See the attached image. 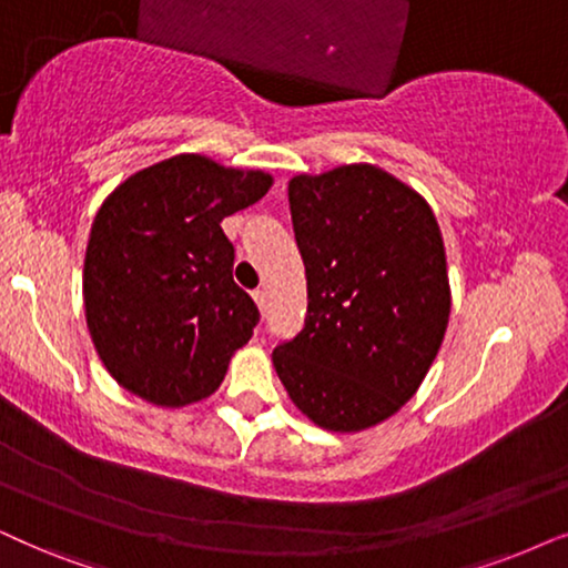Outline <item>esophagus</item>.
Wrapping results in <instances>:
<instances>
[{"label":"esophagus","instance_id":"1","mask_svg":"<svg viewBox=\"0 0 568 568\" xmlns=\"http://www.w3.org/2000/svg\"><path fill=\"white\" fill-rule=\"evenodd\" d=\"M253 300H255L257 311H261L263 315H266V292H263V290H255V292H253Z\"/></svg>","mask_w":568,"mask_h":568}]
</instances>
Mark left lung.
Segmentation results:
<instances>
[{
  "label": "left lung",
  "mask_w": 568,
  "mask_h": 568,
  "mask_svg": "<svg viewBox=\"0 0 568 568\" xmlns=\"http://www.w3.org/2000/svg\"><path fill=\"white\" fill-rule=\"evenodd\" d=\"M290 211L307 315L274 367L318 428H373L415 396L444 342L452 290L438 221L373 164L292 176Z\"/></svg>",
  "instance_id": "8db88e82"
}]
</instances>
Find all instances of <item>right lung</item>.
Returning <instances> with one entry per match:
<instances>
[{"label": "right lung", "mask_w": 568, "mask_h": 568, "mask_svg": "<svg viewBox=\"0 0 568 568\" xmlns=\"http://www.w3.org/2000/svg\"><path fill=\"white\" fill-rule=\"evenodd\" d=\"M274 176L180 153L114 187L95 213L83 300L112 378L159 407L211 396L261 321L232 278L221 221L261 201Z\"/></svg>", "instance_id": "right-lung-1"}]
</instances>
